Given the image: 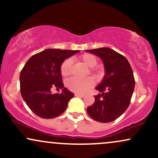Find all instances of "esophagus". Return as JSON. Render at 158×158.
<instances>
[{
  "label": "esophagus",
  "instance_id": "obj_1",
  "mask_svg": "<svg viewBox=\"0 0 158 158\" xmlns=\"http://www.w3.org/2000/svg\"><path fill=\"white\" fill-rule=\"evenodd\" d=\"M74 95H75V97H80V98H82V97H85V95H84V94H74Z\"/></svg>",
  "mask_w": 158,
  "mask_h": 158
}]
</instances>
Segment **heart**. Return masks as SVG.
Segmentation results:
<instances>
[{
    "label": "heart",
    "mask_w": 158,
    "mask_h": 158,
    "mask_svg": "<svg viewBox=\"0 0 158 158\" xmlns=\"http://www.w3.org/2000/svg\"><path fill=\"white\" fill-rule=\"evenodd\" d=\"M79 60L84 63L87 67L90 68V71L98 73L97 69L94 68L97 64V59L95 56L89 53H85L79 57ZM71 68L72 59H66L63 61L61 65V73L64 77L68 76L71 72ZM94 83V79L90 77L83 78V79L77 77H70L66 81V86L71 91L75 92L77 94H83L88 91V90L93 86Z\"/></svg>",
    "instance_id": "obj_1"
}]
</instances>
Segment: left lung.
<instances>
[{"label":"left lung","mask_w":158,"mask_h":158,"mask_svg":"<svg viewBox=\"0 0 158 158\" xmlns=\"http://www.w3.org/2000/svg\"><path fill=\"white\" fill-rule=\"evenodd\" d=\"M102 59L105 75L96 87L100 93L94 96L95 102L87 108V112L94 120L109 123L126 111L130 104L135 78L126 58L108 48L85 50Z\"/></svg>","instance_id":"left-lung-1"}]
</instances>
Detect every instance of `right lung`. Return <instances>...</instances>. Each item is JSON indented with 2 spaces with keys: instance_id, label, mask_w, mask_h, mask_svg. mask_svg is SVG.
<instances>
[{
  "instance_id": "add662e5",
  "label": "right lung",
  "mask_w": 158,
  "mask_h": 158,
  "mask_svg": "<svg viewBox=\"0 0 158 158\" xmlns=\"http://www.w3.org/2000/svg\"><path fill=\"white\" fill-rule=\"evenodd\" d=\"M79 50L47 49L32 56L20 74V88L22 98L34 114L41 118L52 119L66 110L74 94L62 83L61 65L65 59ZM63 90L61 94H52L51 88Z\"/></svg>"
}]
</instances>
